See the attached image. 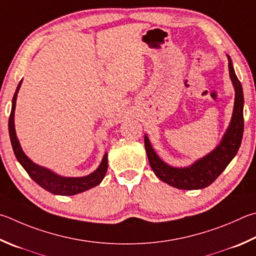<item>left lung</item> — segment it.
Segmentation results:
<instances>
[{
  "label": "left lung",
  "instance_id": "8db88e82",
  "mask_svg": "<svg viewBox=\"0 0 256 256\" xmlns=\"http://www.w3.org/2000/svg\"><path fill=\"white\" fill-rule=\"evenodd\" d=\"M227 59H228L230 78L235 90L233 115L220 142L212 151L194 161L192 164L179 168L161 160L153 150L146 134L144 136V146L153 172L161 181L170 184L171 187L184 190H196L208 187L226 169L238 151L244 132V96L243 88L236 76L233 62L228 54Z\"/></svg>",
  "mask_w": 256,
  "mask_h": 256
}]
</instances>
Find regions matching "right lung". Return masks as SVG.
<instances>
[{
	"label": "right lung",
	"instance_id": "right-lung-1",
	"mask_svg": "<svg viewBox=\"0 0 256 256\" xmlns=\"http://www.w3.org/2000/svg\"><path fill=\"white\" fill-rule=\"evenodd\" d=\"M21 85L22 80L18 82L16 90L12 98V108L10 118H8V133H10V140L16 158L18 161L20 162V164L23 168H24L28 174L31 176L32 180L36 181V182L38 184L40 187H42L44 190H47V192L54 194H60V196H74V194L84 192L88 189L98 186L102 182V180L104 179L106 171H108V153L104 154L98 168L95 171H92V174L84 176H64L56 174L52 170L46 168V166L34 164V162L23 152L21 144L18 142V138L16 136L14 125V110L16 105V97Z\"/></svg>",
	"mask_w": 256,
	"mask_h": 256
}]
</instances>
